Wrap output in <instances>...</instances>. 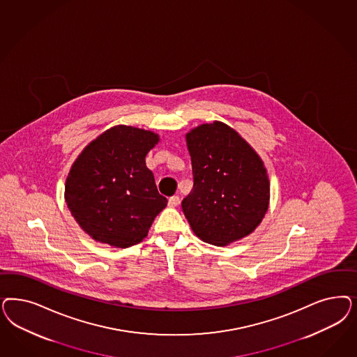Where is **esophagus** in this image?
<instances>
[{"instance_id": "34e87169", "label": "esophagus", "mask_w": 357, "mask_h": 357, "mask_svg": "<svg viewBox=\"0 0 357 357\" xmlns=\"http://www.w3.org/2000/svg\"><path fill=\"white\" fill-rule=\"evenodd\" d=\"M178 204H180V198L177 196L169 197V199H168V206L169 207H176L178 206Z\"/></svg>"}]
</instances>
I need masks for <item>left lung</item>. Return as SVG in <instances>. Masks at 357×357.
I'll return each instance as SVG.
<instances>
[{"label": "left lung", "instance_id": "obj_1", "mask_svg": "<svg viewBox=\"0 0 357 357\" xmlns=\"http://www.w3.org/2000/svg\"><path fill=\"white\" fill-rule=\"evenodd\" d=\"M193 188L181 207L197 236L227 245L264 218L269 181L259 155L231 127L214 122L186 135Z\"/></svg>", "mask_w": 357, "mask_h": 357}]
</instances>
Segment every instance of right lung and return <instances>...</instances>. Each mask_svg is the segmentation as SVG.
I'll use <instances>...</instances> for the list:
<instances>
[{"mask_svg": "<svg viewBox=\"0 0 357 357\" xmlns=\"http://www.w3.org/2000/svg\"><path fill=\"white\" fill-rule=\"evenodd\" d=\"M158 135L131 126L105 131L81 152L66 183V202L94 241L127 248L142 242L167 206L146 156Z\"/></svg>", "mask_w": 357, "mask_h": 357, "instance_id": "right-lung-1", "label": "right lung"}]
</instances>
